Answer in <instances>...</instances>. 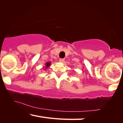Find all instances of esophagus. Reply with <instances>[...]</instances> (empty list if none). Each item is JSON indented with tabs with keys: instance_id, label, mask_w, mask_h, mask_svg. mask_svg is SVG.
<instances>
[{
	"instance_id": "obj_1",
	"label": "esophagus",
	"mask_w": 123,
	"mask_h": 123,
	"mask_svg": "<svg viewBox=\"0 0 123 123\" xmlns=\"http://www.w3.org/2000/svg\"><path fill=\"white\" fill-rule=\"evenodd\" d=\"M64 59H59V62H62V63H63V62H64Z\"/></svg>"
}]
</instances>
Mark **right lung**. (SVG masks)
<instances>
[{"mask_svg":"<svg viewBox=\"0 0 123 123\" xmlns=\"http://www.w3.org/2000/svg\"><path fill=\"white\" fill-rule=\"evenodd\" d=\"M50 64H51V63H50V62H47V63H46V69H47V68H48L49 67V66L50 65Z\"/></svg>","mask_w":123,"mask_h":123,"instance_id":"obj_1","label":"right lung"}]
</instances>
